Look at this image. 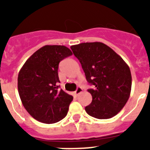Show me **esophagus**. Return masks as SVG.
<instances>
[{
	"label": "esophagus",
	"instance_id": "1",
	"mask_svg": "<svg viewBox=\"0 0 150 150\" xmlns=\"http://www.w3.org/2000/svg\"><path fill=\"white\" fill-rule=\"evenodd\" d=\"M81 92H83V88H81V87H77V88H76V90L75 91H74V95H78L79 94H80Z\"/></svg>",
	"mask_w": 150,
	"mask_h": 150
}]
</instances>
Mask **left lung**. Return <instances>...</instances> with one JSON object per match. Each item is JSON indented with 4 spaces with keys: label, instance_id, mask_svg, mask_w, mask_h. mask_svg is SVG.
I'll return each instance as SVG.
<instances>
[{
    "label": "left lung",
    "instance_id": "obj_1",
    "mask_svg": "<svg viewBox=\"0 0 150 150\" xmlns=\"http://www.w3.org/2000/svg\"><path fill=\"white\" fill-rule=\"evenodd\" d=\"M88 83L92 101L85 110L89 116L107 120L116 116L129 98L132 74L128 65L110 47L100 42L71 46Z\"/></svg>",
    "mask_w": 150,
    "mask_h": 150
}]
</instances>
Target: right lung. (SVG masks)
<instances>
[{
    "mask_svg": "<svg viewBox=\"0 0 150 150\" xmlns=\"http://www.w3.org/2000/svg\"><path fill=\"white\" fill-rule=\"evenodd\" d=\"M72 55L60 45H46L24 64L18 75V91L29 114L46 124L59 122L67 114L73 96L59 89V62Z\"/></svg>",
    "mask_w": 150,
    "mask_h": 150,
    "instance_id": "obj_1",
    "label": "right lung"
}]
</instances>
